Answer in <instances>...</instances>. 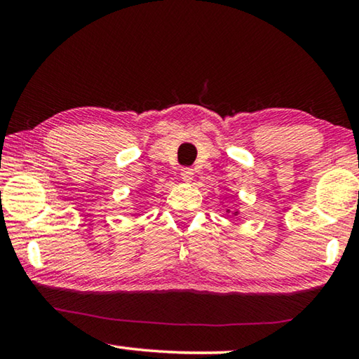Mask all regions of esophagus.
<instances>
[{"label":"esophagus","instance_id":"1","mask_svg":"<svg viewBox=\"0 0 359 359\" xmlns=\"http://www.w3.org/2000/svg\"><path fill=\"white\" fill-rule=\"evenodd\" d=\"M180 177L184 182H191L193 180V169L191 168H182Z\"/></svg>","mask_w":359,"mask_h":359}]
</instances>
